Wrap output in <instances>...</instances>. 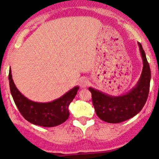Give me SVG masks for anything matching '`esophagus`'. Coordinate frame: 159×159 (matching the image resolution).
I'll list each match as a JSON object with an SVG mask.
<instances>
[{
  "label": "esophagus",
  "mask_w": 159,
  "mask_h": 159,
  "mask_svg": "<svg viewBox=\"0 0 159 159\" xmlns=\"http://www.w3.org/2000/svg\"><path fill=\"white\" fill-rule=\"evenodd\" d=\"M88 84H89V81L87 78H85V77L81 78V80H80V86L81 88H84V87H87Z\"/></svg>",
  "instance_id": "esophagus-1"
}]
</instances>
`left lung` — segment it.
Here are the masks:
<instances>
[{
  "mask_svg": "<svg viewBox=\"0 0 159 159\" xmlns=\"http://www.w3.org/2000/svg\"><path fill=\"white\" fill-rule=\"evenodd\" d=\"M138 44L143 67L136 87L121 96H110L92 87L88 88L92 94L96 114L103 121L116 124L129 120L139 113L146 103L150 90L151 69L142 45Z\"/></svg>",
  "mask_w": 159,
  "mask_h": 159,
  "instance_id": "8db88e82",
  "label": "left lung"
}]
</instances>
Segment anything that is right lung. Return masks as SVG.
I'll list each match as a JSON object with an SVG mask.
<instances>
[{
  "mask_svg": "<svg viewBox=\"0 0 159 159\" xmlns=\"http://www.w3.org/2000/svg\"><path fill=\"white\" fill-rule=\"evenodd\" d=\"M8 80L16 106L27 121L43 127H54L64 123L68 118V106L76 95L79 87H75L62 97L50 102H36L29 100L19 91L11 78V68Z\"/></svg>",
  "mask_w": 159,
  "mask_h": 159,
  "instance_id": "right-lung-1",
  "label": "right lung"
}]
</instances>
